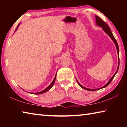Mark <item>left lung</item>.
<instances>
[{
    "instance_id": "obj_1",
    "label": "left lung",
    "mask_w": 127,
    "mask_h": 127,
    "mask_svg": "<svg viewBox=\"0 0 127 127\" xmlns=\"http://www.w3.org/2000/svg\"><path fill=\"white\" fill-rule=\"evenodd\" d=\"M95 18H96V25H97V26H99V27H102L103 30H104V31H105V32L106 33L107 35H108L109 36V37H110L111 38V40H112L113 41V42H114V44H115V46H116V48H117L118 54V55H119V46H118V43H117V40H116L115 37H114V36L113 35V33L111 32L110 27H109V26L107 25L106 23L104 22V21H103L102 20H101V19L99 17H98L97 16H95ZM119 57H118V68H117V71H116V72L114 74L113 76V77L110 78V80L108 82H107L106 84L104 86H103V87H101V88H99V89H87V88H86L85 87H83V86H82L80 84V83L78 82V81H77V79H76V81L77 82V83H78V84L79 85V86H80L81 88H82V89H83L88 90V91H96V90H100L101 89H102V88H104V87H107V86H108L109 84H110V82H111V81H112L113 79L114 78V77H115L116 73H117L118 70V69H119Z\"/></svg>"
}]
</instances>
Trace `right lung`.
Instances as JSON below:
<instances>
[{
	"instance_id": "obj_1",
	"label": "right lung",
	"mask_w": 127,
	"mask_h": 127,
	"mask_svg": "<svg viewBox=\"0 0 127 127\" xmlns=\"http://www.w3.org/2000/svg\"><path fill=\"white\" fill-rule=\"evenodd\" d=\"M20 24H18V25L17 26V29H16V30H17V29H18V26H20ZM56 77H57V74H56L55 76V77H54V78L53 81L52 82H51V84H50V85H49L48 87L46 88L44 90H43V91H41V92H36V93H32V94H36V95H38V94H41L45 93V92H47V91H49V90H50V89H51V88L53 86L54 84V82H55V79H56Z\"/></svg>"
}]
</instances>
